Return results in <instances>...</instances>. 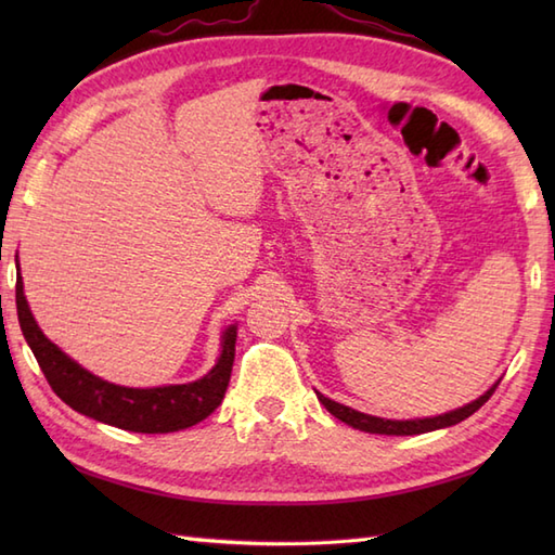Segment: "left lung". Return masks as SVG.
Masks as SVG:
<instances>
[{
	"label": "left lung",
	"instance_id": "1",
	"mask_svg": "<svg viewBox=\"0 0 555 555\" xmlns=\"http://www.w3.org/2000/svg\"><path fill=\"white\" fill-rule=\"evenodd\" d=\"M496 386L499 384H493L485 396L475 400V403H469V405L453 410V412H446V415H439V417H427V420H382V417L364 415V412H358L348 405H340V403H336V400L326 398L322 393H317V398H320V403L328 412H332L334 417L350 424L352 429L370 431V434H386V436H412V434H424V431L451 427V424H457V422L467 420L469 415H475V412L493 396V391H496Z\"/></svg>",
	"mask_w": 555,
	"mask_h": 555
}]
</instances>
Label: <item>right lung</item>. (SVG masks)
<instances>
[{
    "label": "right lung",
    "instance_id": "right-lung-1",
    "mask_svg": "<svg viewBox=\"0 0 555 555\" xmlns=\"http://www.w3.org/2000/svg\"><path fill=\"white\" fill-rule=\"evenodd\" d=\"M16 310L21 332L38 360L47 384L68 408L112 427L138 434H169L203 422L219 408L231 379L235 358V326L223 332V350L215 370L203 379L179 386L126 388L90 374L64 356L35 324L23 296V281H16Z\"/></svg>",
    "mask_w": 555,
    "mask_h": 555
}]
</instances>
